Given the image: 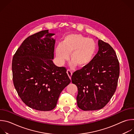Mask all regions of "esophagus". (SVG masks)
Segmentation results:
<instances>
[{
	"label": "esophagus",
	"mask_w": 134,
	"mask_h": 134,
	"mask_svg": "<svg viewBox=\"0 0 134 134\" xmlns=\"http://www.w3.org/2000/svg\"><path fill=\"white\" fill-rule=\"evenodd\" d=\"M67 73L69 76V77L70 79H71V75H72V72L71 70L70 69H67Z\"/></svg>",
	"instance_id": "1"
}]
</instances>
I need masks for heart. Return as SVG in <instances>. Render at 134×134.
Returning a JSON list of instances; mask_svg holds the SVG:
<instances>
[{"instance_id": "1", "label": "heart", "mask_w": 134, "mask_h": 134, "mask_svg": "<svg viewBox=\"0 0 134 134\" xmlns=\"http://www.w3.org/2000/svg\"><path fill=\"white\" fill-rule=\"evenodd\" d=\"M97 49V43L93 39L80 34H71L67 35L63 43L57 46L55 54L58 62L64 64L71 53V66L76 65L83 67L92 61Z\"/></svg>"}]
</instances>
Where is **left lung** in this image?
Instances as JSON below:
<instances>
[{"instance_id": "obj_1", "label": "left lung", "mask_w": 134, "mask_h": 134, "mask_svg": "<svg viewBox=\"0 0 134 134\" xmlns=\"http://www.w3.org/2000/svg\"><path fill=\"white\" fill-rule=\"evenodd\" d=\"M98 45L99 51L92 61L71 76V82L78 88L77 105L84 111L105 107L118 85L120 67L116 52L101 40H99Z\"/></svg>"}]
</instances>
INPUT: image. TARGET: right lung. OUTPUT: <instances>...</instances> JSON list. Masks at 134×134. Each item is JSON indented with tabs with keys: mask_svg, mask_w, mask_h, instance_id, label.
<instances>
[{
	"mask_svg": "<svg viewBox=\"0 0 134 134\" xmlns=\"http://www.w3.org/2000/svg\"><path fill=\"white\" fill-rule=\"evenodd\" d=\"M53 33L41 31L27 37L16 51L12 60L13 81L22 101L39 111H50L70 80L64 67L52 62Z\"/></svg>",
	"mask_w": 134,
	"mask_h": 134,
	"instance_id": "1",
	"label": "right lung"
}]
</instances>
